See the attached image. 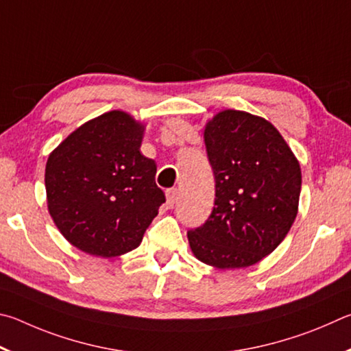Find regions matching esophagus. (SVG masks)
<instances>
[{
	"label": "esophagus",
	"instance_id": "1",
	"mask_svg": "<svg viewBox=\"0 0 351 351\" xmlns=\"http://www.w3.org/2000/svg\"><path fill=\"white\" fill-rule=\"evenodd\" d=\"M177 199H179V189L177 188H171L166 191V200H168V206L174 208Z\"/></svg>",
	"mask_w": 351,
	"mask_h": 351
}]
</instances>
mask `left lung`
<instances>
[{
  "label": "left lung",
  "mask_w": 351,
  "mask_h": 351,
  "mask_svg": "<svg viewBox=\"0 0 351 351\" xmlns=\"http://www.w3.org/2000/svg\"><path fill=\"white\" fill-rule=\"evenodd\" d=\"M216 199L204 225L188 231L199 261L217 268L254 265L278 248L296 219L300 166L271 123L223 110L205 129Z\"/></svg>",
  "instance_id": "1"
}]
</instances>
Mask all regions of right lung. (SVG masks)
<instances>
[{"instance_id": "obj_1", "label": "right lung", "mask_w": 351, "mask_h": 351, "mask_svg": "<svg viewBox=\"0 0 351 351\" xmlns=\"http://www.w3.org/2000/svg\"><path fill=\"white\" fill-rule=\"evenodd\" d=\"M143 126L121 110L73 131L46 165L49 213L84 253L115 257L137 248L166 202L157 165L140 152Z\"/></svg>"}]
</instances>
